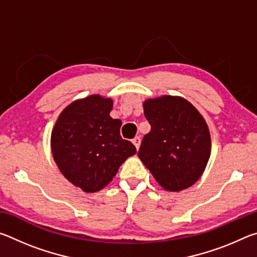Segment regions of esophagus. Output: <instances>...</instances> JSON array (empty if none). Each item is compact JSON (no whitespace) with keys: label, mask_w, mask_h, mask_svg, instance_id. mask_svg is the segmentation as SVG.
Instances as JSON below:
<instances>
[{"label":"esophagus","mask_w":257,"mask_h":257,"mask_svg":"<svg viewBox=\"0 0 257 257\" xmlns=\"http://www.w3.org/2000/svg\"><path fill=\"white\" fill-rule=\"evenodd\" d=\"M141 142H142L141 137H135V138H134L133 143H134V145L136 146V149H137V150L139 149V146H141Z\"/></svg>","instance_id":"esophagus-1"}]
</instances>
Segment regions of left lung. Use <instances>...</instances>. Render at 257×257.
I'll use <instances>...</instances> for the list:
<instances>
[{
    "label": "left lung",
    "instance_id": "obj_1",
    "mask_svg": "<svg viewBox=\"0 0 257 257\" xmlns=\"http://www.w3.org/2000/svg\"><path fill=\"white\" fill-rule=\"evenodd\" d=\"M143 106L151 132L143 138L139 159L165 190L188 188L201 178L211 155L205 120L179 96L150 98Z\"/></svg>",
    "mask_w": 257,
    "mask_h": 257
}]
</instances>
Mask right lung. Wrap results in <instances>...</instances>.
I'll return each instance as SVG.
<instances>
[{
    "label": "right lung",
    "mask_w": 257,
    "mask_h": 257,
    "mask_svg": "<svg viewBox=\"0 0 257 257\" xmlns=\"http://www.w3.org/2000/svg\"><path fill=\"white\" fill-rule=\"evenodd\" d=\"M111 98L90 95L64 108L51 135L53 159L61 173L85 193L112 181L136 147L120 136L122 122L112 119Z\"/></svg>",
    "instance_id": "obj_1"
}]
</instances>
